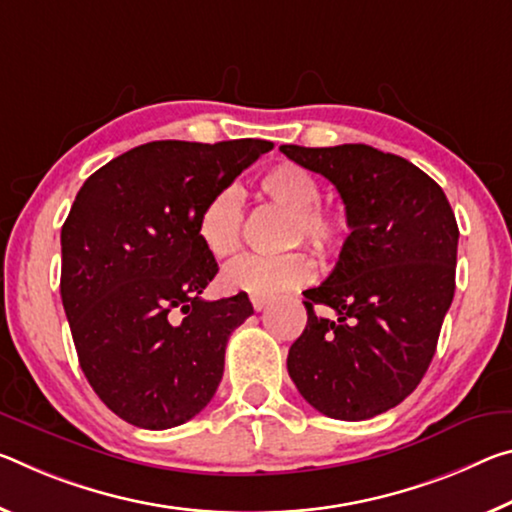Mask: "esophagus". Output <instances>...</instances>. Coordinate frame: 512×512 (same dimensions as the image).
Listing matches in <instances>:
<instances>
[{"mask_svg":"<svg viewBox=\"0 0 512 512\" xmlns=\"http://www.w3.org/2000/svg\"><path fill=\"white\" fill-rule=\"evenodd\" d=\"M250 303H253V307L257 312H262L266 305H269V298H262V296H250Z\"/></svg>","mask_w":512,"mask_h":512,"instance_id":"esophagus-1","label":"esophagus"}]
</instances>
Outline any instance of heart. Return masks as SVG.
<instances>
[{"label": "heart", "mask_w": 512, "mask_h": 512, "mask_svg": "<svg viewBox=\"0 0 512 512\" xmlns=\"http://www.w3.org/2000/svg\"><path fill=\"white\" fill-rule=\"evenodd\" d=\"M257 186L266 200L289 212V246L307 241L323 259L335 257L344 248L348 237L346 216L339 209L319 205L321 186L305 168L296 164L273 166ZM241 221L243 202L237 186L227 184L214 191L200 207L196 221L202 248L214 259L232 257L241 248ZM314 273V257L305 250H291L275 257L246 255L225 266L223 287L239 294L271 298L307 285Z\"/></svg>", "instance_id": "heart-1"}]
</instances>
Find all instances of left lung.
<instances>
[{
	"instance_id": "obj_1",
	"label": "left lung",
	"mask_w": 512,
	"mask_h": 512,
	"mask_svg": "<svg viewBox=\"0 0 512 512\" xmlns=\"http://www.w3.org/2000/svg\"><path fill=\"white\" fill-rule=\"evenodd\" d=\"M280 152L335 184L351 227L328 280L303 291L289 376L321 415L371 419L415 392L433 360L456 291V216L440 184L396 154L364 143Z\"/></svg>"
}]
</instances>
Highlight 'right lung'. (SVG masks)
<instances>
[{
	"mask_svg": "<svg viewBox=\"0 0 512 512\" xmlns=\"http://www.w3.org/2000/svg\"><path fill=\"white\" fill-rule=\"evenodd\" d=\"M271 141H152L81 186L61 230V300L81 371L127 424L164 431L196 417L223 378L246 294L205 300L218 273L196 234L200 207Z\"/></svg>",
	"mask_w": 512,
	"mask_h": 512,
	"instance_id": "right-lung-1",
	"label": "right lung"
}]
</instances>
